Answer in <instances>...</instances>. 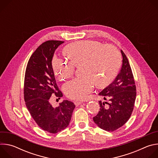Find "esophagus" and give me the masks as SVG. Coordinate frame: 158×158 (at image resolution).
<instances>
[{
  "mask_svg": "<svg viewBox=\"0 0 158 158\" xmlns=\"http://www.w3.org/2000/svg\"><path fill=\"white\" fill-rule=\"evenodd\" d=\"M82 103V101H74V104H75V105L76 106H79L80 104H81Z\"/></svg>",
  "mask_w": 158,
  "mask_h": 158,
  "instance_id": "esophagus-1",
  "label": "esophagus"
}]
</instances>
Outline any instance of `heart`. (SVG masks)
I'll list each match as a JSON object with an SVG mask.
<instances>
[{
  "label": "heart",
  "instance_id": "heart-1",
  "mask_svg": "<svg viewBox=\"0 0 158 158\" xmlns=\"http://www.w3.org/2000/svg\"><path fill=\"white\" fill-rule=\"evenodd\" d=\"M69 60L54 56L52 69L59 80L71 77L75 66H81L83 76L67 82L63 91L67 98L83 100L91 93L94 84L102 87L109 84L118 73L121 65V55L112 45H103L91 40L76 41L64 49Z\"/></svg>",
  "mask_w": 158,
  "mask_h": 158
}]
</instances>
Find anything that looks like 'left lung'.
Listing matches in <instances>:
<instances>
[{
	"mask_svg": "<svg viewBox=\"0 0 158 158\" xmlns=\"http://www.w3.org/2000/svg\"><path fill=\"white\" fill-rule=\"evenodd\" d=\"M123 64L115 80L99 95L109 102L99 101L100 110L93 118L100 128L114 131L122 127L130 118L136 97V88L128 59L121 50Z\"/></svg>",
	"mask_w": 158,
	"mask_h": 158,
	"instance_id": "obj_1",
	"label": "left lung"
}]
</instances>
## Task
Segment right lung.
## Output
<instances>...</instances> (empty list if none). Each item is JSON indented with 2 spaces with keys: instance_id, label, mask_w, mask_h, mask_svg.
I'll list each match as a JSON object with an SVG mask.
<instances>
[{
  "instance_id": "obj_1",
  "label": "right lung",
  "mask_w": 158,
  "mask_h": 158,
  "mask_svg": "<svg viewBox=\"0 0 158 158\" xmlns=\"http://www.w3.org/2000/svg\"><path fill=\"white\" fill-rule=\"evenodd\" d=\"M64 42L48 40L39 46L28 61L24 79V94L27 108L37 125L52 134L69 126L76 107L68 100L63 101L56 107L50 103L52 95L59 98L63 96L56 84L52 60L56 49Z\"/></svg>"
}]
</instances>
